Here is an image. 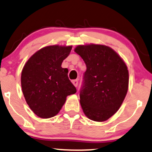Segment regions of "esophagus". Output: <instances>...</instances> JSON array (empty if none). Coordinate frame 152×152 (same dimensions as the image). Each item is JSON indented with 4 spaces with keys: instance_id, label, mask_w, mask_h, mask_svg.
<instances>
[{
    "instance_id": "34e87169",
    "label": "esophagus",
    "mask_w": 152,
    "mask_h": 152,
    "mask_svg": "<svg viewBox=\"0 0 152 152\" xmlns=\"http://www.w3.org/2000/svg\"><path fill=\"white\" fill-rule=\"evenodd\" d=\"M72 84L74 85L75 87H77V85H78V80H72Z\"/></svg>"
}]
</instances>
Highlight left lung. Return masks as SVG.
Masks as SVG:
<instances>
[{
  "instance_id": "1",
  "label": "left lung",
  "mask_w": 152,
  "mask_h": 152,
  "mask_svg": "<svg viewBox=\"0 0 152 152\" xmlns=\"http://www.w3.org/2000/svg\"><path fill=\"white\" fill-rule=\"evenodd\" d=\"M75 52L87 66L80 102L85 116L104 122L120 108L129 87V71L122 58L104 45H80Z\"/></svg>"
}]
</instances>
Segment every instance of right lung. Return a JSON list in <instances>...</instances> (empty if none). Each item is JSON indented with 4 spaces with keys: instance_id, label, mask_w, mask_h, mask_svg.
<instances>
[{
    "instance_id": "add662e5",
    "label": "right lung",
    "mask_w": 152,
    "mask_h": 152,
    "mask_svg": "<svg viewBox=\"0 0 152 152\" xmlns=\"http://www.w3.org/2000/svg\"><path fill=\"white\" fill-rule=\"evenodd\" d=\"M72 46L55 45L37 50L28 59L21 72V87L30 110L37 117L58 115L68 95L77 90L61 67Z\"/></svg>"
}]
</instances>
